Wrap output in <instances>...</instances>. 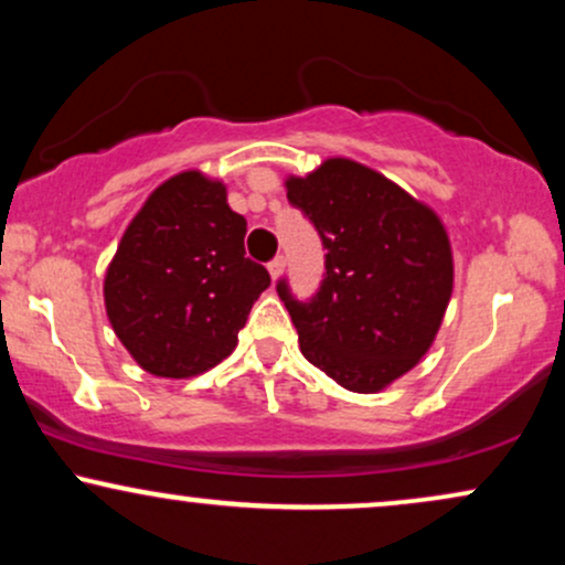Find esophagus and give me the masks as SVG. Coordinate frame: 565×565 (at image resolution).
<instances>
[{
	"mask_svg": "<svg viewBox=\"0 0 565 565\" xmlns=\"http://www.w3.org/2000/svg\"><path fill=\"white\" fill-rule=\"evenodd\" d=\"M284 265H287V260H284V257H281V255H278V257H274V260H270V263H268V270H270V276H274V281H276V278H278V276H281V274H284Z\"/></svg>",
	"mask_w": 565,
	"mask_h": 565,
	"instance_id": "34e87169",
	"label": "esophagus"
}]
</instances>
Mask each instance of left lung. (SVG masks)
<instances>
[{
	"instance_id": "8db88e82",
	"label": "left lung",
	"mask_w": 565,
	"mask_h": 565,
	"mask_svg": "<svg viewBox=\"0 0 565 565\" xmlns=\"http://www.w3.org/2000/svg\"><path fill=\"white\" fill-rule=\"evenodd\" d=\"M287 199L319 231L327 274L308 302L276 291L305 359L337 385L377 393L427 353L451 300L454 263L444 223L385 174L327 159L287 180Z\"/></svg>"
}]
</instances>
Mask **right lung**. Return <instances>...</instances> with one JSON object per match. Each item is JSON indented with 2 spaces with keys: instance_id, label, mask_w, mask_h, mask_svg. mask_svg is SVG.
I'll return each instance as SVG.
<instances>
[{
  "instance_id": "obj_1",
  "label": "right lung",
  "mask_w": 565,
  "mask_h": 565,
  "mask_svg": "<svg viewBox=\"0 0 565 565\" xmlns=\"http://www.w3.org/2000/svg\"><path fill=\"white\" fill-rule=\"evenodd\" d=\"M246 220L225 185L196 170L146 199L106 270L116 337L146 372L185 380L233 353L252 305L270 287L244 252Z\"/></svg>"
}]
</instances>
